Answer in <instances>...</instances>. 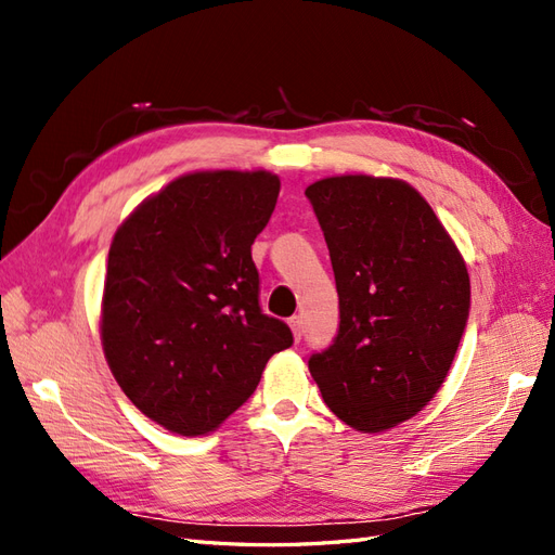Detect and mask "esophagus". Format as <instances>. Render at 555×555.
<instances>
[{
	"label": "esophagus",
	"mask_w": 555,
	"mask_h": 555,
	"mask_svg": "<svg viewBox=\"0 0 555 555\" xmlns=\"http://www.w3.org/2000/svg\"><path fill=\"white\" fill-rule=\"evenodd\" d=\"M289 326H292V333H294V340L298 343L300 338H304V319L300 317H292L289 319Z\"/></svg>",
	"instance_id": "obj_1"
}]
</instances>
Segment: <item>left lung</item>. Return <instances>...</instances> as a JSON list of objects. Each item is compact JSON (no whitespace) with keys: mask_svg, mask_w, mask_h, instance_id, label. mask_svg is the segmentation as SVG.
<instances>
[{"mask_svg":"<svg viewBox=\"0 0 555 555\" xmlns=\"http://www.w3.org/2000/svg\"><path fill=\"white\" fill-rule=\"evenodd\" d=\"M324 231L340 326L308 367L328 410L379 433L442 386L469 314L459 247L412 184L335 176L306 190Z\"/></svg>","mask_w":555,"mask_h":555,"instance_id":"obj_1","label":"left lung"}]
</instances>
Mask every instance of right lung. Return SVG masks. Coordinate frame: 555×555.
Here are the masks:
<instances>
[{
  "instance_id": "1",
  "label": "right lung",
  "mask_w": 555,
  "mask_h": 555,
  "mask_svg": "<svg viewBox=\"0 0 555 555\" xmlns=\"http://www.w3.org/2000/svg\"><path fill=\"white\" fill-rule=\"evenodd\" d=\"M278 194L268 171H196L115 231L104 354L127 398L166 430H215L255 393L268 359L294 343L287 324L261 312L251 261Z\"/></svg>"
}]
</instances>
